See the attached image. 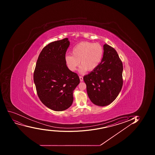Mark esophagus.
Returning <instances> with one entry per match:
<instances>
[{
	"instance_id": "esophagus-1",
	"label": "esophagus",
	"mask_w": 155,
	"mask_h": 155,
	"mask_svg": "<svg viewBox=\"0 0 155 155\" xmlns=\"http://www.w3.org/2000/svg\"><path fill=\"white\" fill-rule=\"evenodd\" d=\"M79 78H80V81L82 82L83 81V77L79 76Z\"/></svg>"
}]
</instances>
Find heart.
I'll return each instance as SVG.
<instances>
[{"instance_id":"b5f03b06","label":"heart","mask_w":155,"mask_h":155,"mask_svg":"<svg viewBox=\"0 0 155 155\" xmlns=\"http://www.w3.org/2000/svg\"><path fill=\"white\" fill-rule=\"evenodd\" d=\"M104 48L98 43H93L83 41L76 45L72 50L71 54L64 57V61L69 70H76L80 64L79 69L81 73H84L87 70L92 71L98 67L104 55Z\"/></svg>"}]
</instances>
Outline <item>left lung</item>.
I'll return each mask as SVG.
<instances>
[{
    "mask_svg": "<svg viewBox=\"0 0 155 155\" xmlns=\"http://www.w3.org/2000/svg\"><path fill=\"white\" fill-rule=\"evenodd\" d=\"M104 51L98 67L83 77L89 99L100 107L111 104L123 85V64L117 52L107 44L104 45Z\"/></svg>",
    "mask_w": 155,
    "mask_h": 155,
    "instance_id": "obj_1",
    "label": "left lung"
}]
</instances>
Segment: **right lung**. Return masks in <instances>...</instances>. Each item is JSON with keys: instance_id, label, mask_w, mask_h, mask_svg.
I'll list each match as a JSON object with an SVG mask.
<instances>
[{"instance_id": "1", "label": "right lung", "mask_w": 155, "mask_h": 155, "mask_svg": "<svg viewBox=\"0 0 155 155\" xmlns=\"http://www.w3.org/2000/svg\"><path fill=\"white\" fill-rule=\"evenodd\" d=\"M70 42L67 38L43 48L34 72V82L40 101L49 109L63 111L73 101V91L80 83L78 76L69 70L64 57Z\"/></svg>"}]
</instances>
